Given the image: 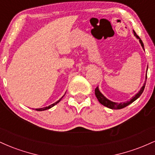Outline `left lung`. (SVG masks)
Here are the masks:
<instances>
[{"label": "left lung", "mask_w": 155, "mask_h": 155, "mask_svg": "<svg viewBox=\"0 0 155 155\" xmlns=\"http://www.w3.org/2000/svg\"><path fill=\"white\" fill-rule=\"evenodd\" d=\"M133 34H134L135 36L136 37V38H138V40H139L140 45H141L142 48H143V49L144 50L143 44V42H142V41L140 40L139 36H138V35H137L136 32H135L134 31H133ZM147 70H148V67H147V74H146V80H145L144 84H143V85L142 86V87L140 88V90L138 91V93H136V95L133 96V97L130 101H126V102H123V103L113 102V101L108 100V98H106V97H105V96L103 95L102 93H101L100 90H99L98 87H97L95 90V94L96 97H97V100H98V101L101 103V104L104 105V106H106V107L111 108V109H121V108H123L124 107H126V106H127L128 105L132 104L133 102H134L135 101L137 100V99L140 97V95L143 93V90H144V88H145L146 81H147Z\"/></svg>", "instance_id": "1"}]
</instances>
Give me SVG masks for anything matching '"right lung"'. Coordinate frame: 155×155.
Instances as JSON below:
<instances>
[{
  "label": "right lung",
  "mask_w": 155,
  "mask_h": 155,
  "mask_svg": "<svg viewBox=\"0 0 155 155\" xmlns=\"http://www.w3.org/2000/svg\"><path fill=\"white\" fill-rule=\"evenodd\" d=\"M64 97V95L63 96V97H61V98L60 99H59V100H58V101H56V102L55 103H54V104H51L50 106H46V107H44V108H35V110H36V111H45V110H47V109H49V108H51V107H53V106H55V105L56 104H58V103L60 102V101L62 100V98H63V97Z\"/></svg>",
  "instance_id": "right-lung-1"
}]
</instances>
